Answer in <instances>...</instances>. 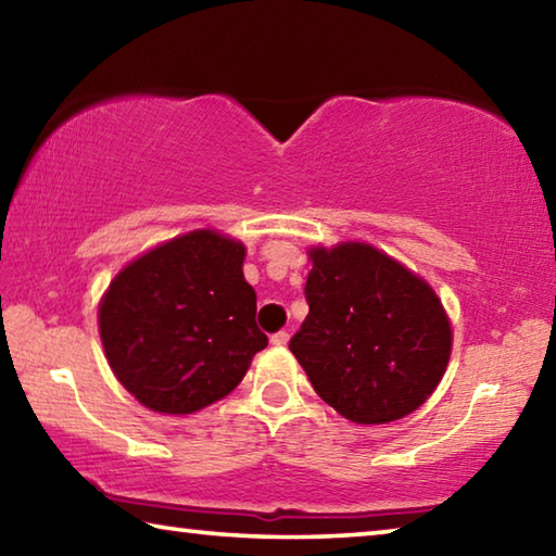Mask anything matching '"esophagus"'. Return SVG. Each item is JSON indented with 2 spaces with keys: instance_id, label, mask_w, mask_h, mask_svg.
Segmentation results:
<instances>
[{
  "instance_id": "34e87169",
  "label": "esophagus",
  "mask_w": 556,
  "mask_h": 556,
  "mask_svg": "<svg viewBox=\"0 0 556 556\" xmlns=\"http://www.w3.org/2000/svg\"><path fill=\"white\" fill-rule=\"evenodd\" d=\"M269 341H271V345H287L289 343V333L287 331H277L275 336L269 338Z\"/></svg>"
}]
</instances>
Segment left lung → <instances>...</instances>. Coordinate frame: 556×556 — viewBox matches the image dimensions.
I'll use <instances>...</instances> for the list:
<instances>
[{
  "instance_id": "obj_1",
  "label": "left lung",
  "mask_w": 556,
  "mask_h": 556,
  "mask_svg": "<svg viewBox=\"0 0 556 556\" xmlns=\"http://www.w3.org/2000/svg\"><path fill=\"white\" fill-rule=\"evenodd\" d=\"M308 316L289 351L318 397L355 425H388L444 378L451 324L425 279L365 242L314 248Z\"/></svg>"
}]
</instances>
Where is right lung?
Listing matches in <instances>:
<instances>
[{"instance_id":"1","label":"right lung","mask_w":556,"mask_h":556,"mask_svg":"<svg viewBox=\"0 0 556 556\" xmlns=\"http://www.w3.org/2000/svg\"><path fill=\"white\" fill-rule=\"evenodd\" d=\"M244 244L193 230L149 250L112 279L100 338L125 390L162 414H191L238 388L267 345Z\"/></svg>"}]
</instances>
